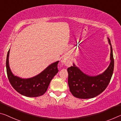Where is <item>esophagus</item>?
Returning <instances> with one entry per match:
<instances>
[{"mask_svg":"<svg viewBox=\"0 0 121 121\" xmlns=\"http://www.w3.org/2000/svg\"><path fill=\"white\" fill-rule=\"evenodd\" d=\"M62 64H64L66 67H69L72 65V60L71 59L63 58L61 61Z\"/></svg>","mask_w":121,"mask_h":121,"instance_id":"34e87169","label":"esophagus"}]
</instances>
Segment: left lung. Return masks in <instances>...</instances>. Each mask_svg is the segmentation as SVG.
I'll return each instance as SVG.
<instances>
[{"mask_svg":"<svg viewBox=\"0 0 121 121\" xmlns=\"http://www.w3.org/2000/svg\"><path fill=\"white\" fill-rule=\"evenodd\" d=\"M110 46V62L108 67L102 74L90 76L82 72L73 63V66L67 69L68 83L71 93L78 99L93 98L100 94L109 85L112 77L114 67V60L110 40L108 38Z\"/></svg>","mask_w":121,"mask_h":121,"instance_id":"1","label":"left lung"}]
</instances>
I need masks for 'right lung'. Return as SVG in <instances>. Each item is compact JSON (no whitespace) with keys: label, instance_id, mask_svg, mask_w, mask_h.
Masks as SVG:
<instances>
[{"label":"right lung","instance_id":"right-lung-1","mask_svg":"<svg viewBox=\"0 0 121 121\" xmlns=\"http://www.w3.org/2000/svg\"><path fill=\"white\" fill-rule=\"evenodd\" d=\"M9 50L7 54L6 66L7 77L13 88L20 94L27 97H38L44 94L51 80L59 72L57 64L59 61L49 65L37 75L30 78H22L12 73L9 65Z\"/></svg>","mask_w":121,"mask_h":121}]
</instances>
